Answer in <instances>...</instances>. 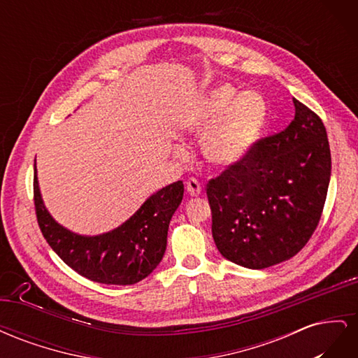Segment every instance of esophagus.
Returning a JSON list of instances; mask_svg holds the SVG:
<instances>
[{"instance_id": "1", "label": "esophagus", "mask_w": 358, "mask_h": 358, "mask_svg": "<svg viewBox=\"0 0 358 358\" xmlns=\"http://www.w3.org/2000/svg\"><path fill=\"white\" fill-rule=\"evenodd\" d=\"M185 188H187L189 196H200V194H201V185H200V182H199L197 179H194V178H191V179L187 180Z\"/></svg>"}]
</instances>
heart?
Here are the masks:
<instances>
[{
  "mask_svg": "<svg viewBox=\"0 0 358 358\" xmlns=\"http://www.w3.org/2000/svg\"><path fill=\"white\" fill-rule=\"evenodd\" d=\"M267 121V104L257 92H237L231 86H218L183 119L182 128L204 138L203 154L216 167L239 164L251 152Z\"/></svg>",
  "mask_w": 358,
  "mask_h": 358,
  "instance_id": "heart-1",
  "label": "heart"
}]
</instances>
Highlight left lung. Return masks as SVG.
Wrapping results in <instances>:
<instances>
[{
  "label": "left lung",
  "instance_id": "8db88e82",
  "mask_svg": "<svg viewBox=\"0 0 358 358\" xmlns=\"http://www.w3.org/2000/svg\"><path fill=\"white\" fill-rule=\"evenodd\" d=\"M296 116L255 142L239 164L206 185L216 248L230 262L266 268L294 257L315 231L326 203L331 155L326 127L292 99Z\"/></svg>",
  "mask_w": 358,
  "mask_h": 358
}]
</instances>
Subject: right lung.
<instances>
[{
	"mask_svg": "<svg viewBox=\"0 0 358 358\" xmlns=\"http://www.w3.org/2000/svg\"><path fill=\"white\" fill-rule=\"evenodd\" d=\"M182 197L183 183L178 180L150 196L116 230L80 236L52 218L43 204L34 173V206L43 237L74 272L107 285H133L154 272L166 252L169 224Z\"/></svg>",
	"mask_w": 358,
	"mask_h": 358,
	"instance_id": "1",
	"label": "right lung"
}]
</instances>
